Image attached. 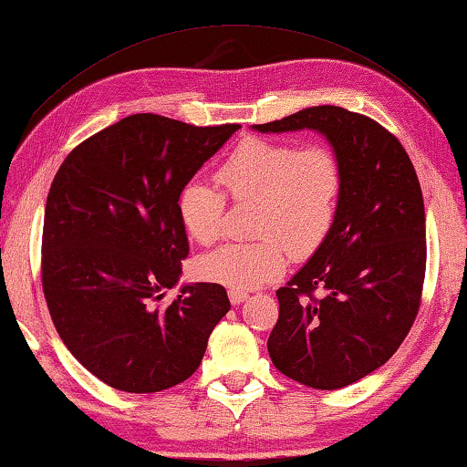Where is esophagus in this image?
I'll use <instances>...</instances> for the list:
<instances>
[{
  "mask_svg": "<svg viewBox=\"0 0 467 467\" xmlns=\"http://www.w3.org/2000/svg\"><path fill=\"white\" fill-rule=\"evenodd\" d=\"M229 302H232L234 306H240L248 300V294L246 292H238V289H229Z\"/></svg>",
  "mask_w": 467,
  "mask_h": 467,
  "instance_id": "obj_1",
  "label": "esophagus"
}]
</instances>
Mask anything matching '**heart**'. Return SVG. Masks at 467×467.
<instances>
[{
  "mask_svg": "<svg viewBox=\"0 0 467 467\" xmlns=\"http://www.w3.org/2000/svg\"><path fill=\"white\" fill-rule=\"evenodd\" d=\"M217 182L235 202L252 201V242H232L196 263L202 279L232 289H252L285 271L289 252L306 258L331 234L343 186L337 157L327 147L246 139L217 170ZM225 198L192 180L178 198L180 221L201 246L221 235Z\"/></svg>",
  "mask_w": 467,
  "mask_h": 467,
  "instance_id": "1",
  "label": "heart"
}]
</instances>
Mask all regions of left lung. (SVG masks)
<instances>
[{"label": "left lung", "instance_id": "1", "mask_svg": "<svg viewBox=\"0 0 467 467\" xmlns=\"http://www.w3.org/2000/svg\"><path fill=\"white\" fill-rule=\"evenodd\" d=\"M252 130H315L339 161L333 229L277 289L279 318L266 348L275 368L297 383L323 391L348 387L395 354L418 315L426 215L416 170L389 130L343 107H306Z\"/></svg>", "mask_w": 467, "mask_h": 467}]
</instances>
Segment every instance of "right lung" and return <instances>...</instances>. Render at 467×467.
I'll return each mask as SVG.
<instances>
[{
	"mask_svg": "<svg viewBox=\"0 0 467 467\" xmlns=\"http://www.w3.org/2000/svg\"><path fill=\"white\" fill-rule=\"evenodd\" d=\"M238 124L196 128L134 113L78 144L51 183L43 294L61 341L118 391L157 393L192 377L232 304L223 285L180 281L182 188Z\"/></svg>",
	"mask_w": 467,
	"mask_h": 467,
	"instance_id": "1",
	"label": "right lung"
}]
</instances>
